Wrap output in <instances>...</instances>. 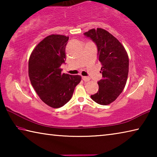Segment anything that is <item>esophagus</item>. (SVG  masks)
Segmentation results:
<instances>
[{"label":"esophagus","instance_id":"obj_1","mask_svg":"<svg viewBox=\"0 0 157 157\" xmlns=\"http://www.w3.org/2000/svg\"><path fill=\"white\" fill-rule=\"evenodd\" d=\"M82 79H83L84 82H89L90 80V78H89V77L83 76V77H82Z\"/></svg>","mask_w":157,"mask_h":157}]
</instances>
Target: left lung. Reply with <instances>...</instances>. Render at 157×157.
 <instances>
[{"mask_svg": "<svg viewBox=\"0 0 157 157\" xmlns=\"http://www.w3.org/2000/svg\"><path fill=\"white\" fill-rule=\"evenodd\" d=\"M84 34L97 45L98 59L102 65L99 90L91 99L101 105L116 100L125 86L129 73V57L125 48L115 36L102 28L91 29Z\"/></svg>", "mask_w": 157, "mask_h": 157, "instance_id": "8db88e82", "label": "left lung"}]
</instances>
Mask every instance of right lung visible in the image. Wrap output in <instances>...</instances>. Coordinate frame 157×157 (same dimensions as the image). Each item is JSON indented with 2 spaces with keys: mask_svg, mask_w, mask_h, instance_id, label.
I'll return each mask as SVG.
<instances>
[{
  "mask_svg": "<svg viewBox=\"0 0 157 157\" xmlns=\"http://www.w3.org/2000/svg\"><path fill=\"white\" fill-rule=\"evenodd\" d=\"M69 36L50 34L36 45L28 62V75L33 88L43 102L52 108L66 104L80 82V75L62 73L66 59Z\"/></svg>",
  "mask_w": 157,
  "mask_h": 157,
  "instance_id": "obj_1",
  "label": "right lung"
}]
</instances>
